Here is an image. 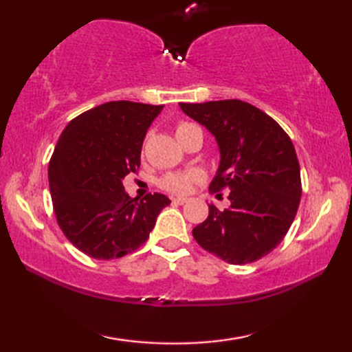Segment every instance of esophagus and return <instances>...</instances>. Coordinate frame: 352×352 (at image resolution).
<instances>
[{
	"instance_id": "esophagus-1",
	"label": "esophagus",
	"mask_w": 352,
	"mask_h": 352,
	"mask_svg": "<svg viewBox=\"0 0 352 352\" xmlns=\"http://www.w3.org/2000/svg\"><path fill=\"white\" fill-rule=\"evenodd\" d=\"M172 201L177 205H184L188 201V199L186 197H175V199H172Z\"/></svg>"
}]
</instances>
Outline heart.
<instances>
[{"instance_id":"b5f03b06","label":"heart","mask_w":352,"mask_h":352,"mask_svg":"<svg viewBox=\"0 0 352 352\" xmlns=\"http://www.w3.org/2000/svg\"><path fill=\"white\" fill-rule=\"evenodd\" d=\"M197 129V126L190 122H178V126L175 129L177 136L180 138L184 133H188L189 130ZM201 180V174L197 170H190V172H182V174H168L166 177L162 178V188L169 190V192L174 194H186L192 188L194 183H197Z\"/></svg>"}]
</instances>
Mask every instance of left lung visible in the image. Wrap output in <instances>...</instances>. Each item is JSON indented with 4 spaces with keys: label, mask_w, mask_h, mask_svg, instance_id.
Segmentation results:
<instances>
[{
    "label": "left lung",
    "mask_w": 352,
    "mask_h": 352,
    "mask_svg": "<svg viewBox=\"0 0 352 352\" xmlns=\"http://www.w3.org/2000/svg\"><path fill=\"white\" fill-rule=\"evenodd\" d=\"M217 141L220 164L210 192L230 189V208L212 204L192 230L201 248L228 264L254 262L287 234L301 199L295 147L275 119L239 99L180 104Z\"/></svg>",
    "instance_id": "8db88e82"
}]
</instances>
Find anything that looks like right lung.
Returning <instances> with one entry per match:
<instances>
[{
  "label": "right lung",
  "instance_id": "add662e5",
  "mask_svg": "<svg viewBox=\"0 0 352 352\" xmlns=\"http://www.w3.org/2000/svg\"><path fill=\"white\" fill-rule=\"evenodd\" d=\"M162 110L113 100L74 118L57 141L47 168L57 223L90 258L109 261L138 250L170 204L158 192L133 199L122 184L140 169L142 141Z\"/></svg>",
  "mask_w": 352,
  "mask_h": 352
}]
</instances>
